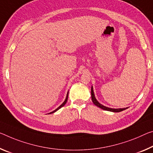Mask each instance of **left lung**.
<instances>
[{
    "label": "left lung",
    "mask_w": 153,
    "mask_h": 153,
    "mask_svg": "<svg viewBox=\"0 0 153 153\" xmlns=\"http://www.w3.org/2000/svg\"><path fill=\"white\" fill-rule=\"evenodd\" d=\"M91 98H92V101H93V103L94 105L97 106V107L100 108L101 109H103L104 110H107V111H113V112H119V111H123L125 110L126 108H120V109H113V108H108V107H105V106H104L103 105H101V103H99L95 97H94V92H93V86H92L91 88Z\"/></svg>",
    "instance_id": "8db88e82"
}]
</instances>
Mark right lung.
I'll return each instance as SVG.
<instances>
[{"label": "right lung", "instance_id": "obj_1", "mask_svg": "<svg viewBox=\"0 0 153 153\" xmlns=\"http://www.w3.org/2000/svg\"><path fill=\"white\" fill-rule=\"evenodd\" d=\"M68 93H69V92H68V93H67V97H66V99H65V101H64V102L63 103H62V104H61V105H60V106H59V108H58L57 109H56V110H54V111H52V112H50V114H52V113H54V112H55V111H56L58 110H59V109L60 108H61L62 107V106H64L65 105V103H67V99H68Z\"/></svg>", "mask_w": 153, "mask_h": 153}]
</instances>
